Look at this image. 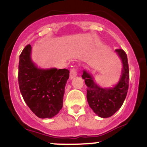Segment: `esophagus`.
Here are the masks:
<instances>
[{"mask_svg":"<svg viewBox=\"0 0 147 147\" xmlns=\"http://www.w3.org/2000/svg\"><path fill=\"white\" fill-rule=\"evenodd\" d=\"M76 75H77V71H76V68H74V67L71 68V71H70V79L72 80L73 78H74Z\"/></svg>","mask_w":147,"mask_h":147,"instance_id":"1","label":"esophagus"}]
</instances>
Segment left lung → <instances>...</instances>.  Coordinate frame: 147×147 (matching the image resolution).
I'll return each mask as SVG.
<instances>
[{
	"instance_id": "1",
	"label": "left lung",
	"mask_w": 147,
	"mask_h": 147,
	"mask_svg": "<svg viewBox=\"0 0 147 147\" xmlns=\"http://www.w3.org/2000/svg\"><path fill=\"white\" fill-rule=\"evenodd\" d=\"M115 51L123 64L119 82L111 88H100L86 71L82 76L87 85V99L93 112L102 118H108L117 112L124 102L129 88V65L126 53L123 49Z\"/></svg>"
}]
</instances>
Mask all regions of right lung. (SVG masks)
Here are the masks:
<instances>
[{"mask_svg":"<svg viewBox=\"0 0 147 147\" xmlns=\"http://www.w3.org/2000/svg\"><path fill=\"white\" fill-rule=\"evenodd\" d=\"M32 46L27 45L20 55L18 83L23 99L40 119L52 118L62 109L67 69H40L31 59Z\"/></svg>","mask_w":147,"mask_h":147,"instance_id":"add662e5","label":"right lung"}]
</instances>
